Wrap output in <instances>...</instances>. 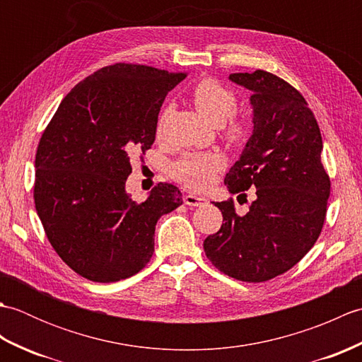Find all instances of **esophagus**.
Returning a JSON list of instances; mask_svg holds the SVG:
<instances>
[{
    "instance_id": "1",
    "label": "esophagus",
    "mask_w": 362,
    "mask_h": 362,
    "mask_svg": "<svg viewBox=\"0 0 362 362\" xmlns=\"http://www.w3.org/2000/svg\"><path fill=\"white\" fill-rule=\"evenodd\" d=\"M183 202H185V205H189V206H201L206 202V199L202 197V196H196V194H185L183 196Z\"/></svg>"
}]
</instances>
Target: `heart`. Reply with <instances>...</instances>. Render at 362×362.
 <instances>
[{"label": "heart", "instance_id": "b5f03b06", "mask_svg": "<svg viewBox=\"0 0 362 362\" xmlns=\"http://www.w3.org/2000/svg\"><path fill=\"white\" fill-rule=\"evenodd\" d=\"M197 112L213 124H221L222 132L232 143H243L249 138L252 124L247 117L236 115V95L216 79L206 78L197 82L189 93ZM166 112L160 115L157 135L163 134ZM226 166V158L221 152H188L174 161L171 174L177 182L189 189L202 191L214 180V177Z\"/></svg>", "mask_w": 362, "mask_h": 362}]
</instances>
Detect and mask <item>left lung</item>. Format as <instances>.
Segmentation results:
<instances>
[{"label":"left lung","instance_id":"left-lung-1","mask_svg":"<svg viewBox=\"0 0 362 362\" xmlns=\"http://www.w3.org/2000/svg\"><path fill=\"white\" fill-rule=\"evenodd\" d=\"M252 90L253 134L224 183L255 201L238 214L233 199L214 205L221 228L204 241L211 264L232 279L261 283L296 266L317 241L327 218L329 175L320 160L322 135L297 88L269 71L230 74Z\"/></svg>","mask_w":362,"mask_h":362}]
</instances>
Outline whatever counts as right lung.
Wrapping results in <instances>:
<instances>
[{
	"label": "right lung",
	"instance_id": "1",
	"mask_svg": "<svg viewBox=\"0 0 362 362\" xmlns=\"http://www.w3.org/2000/svg\"><path fill=\"white\" fill-rule=\"evenodd\" d=\"M187 73L113 64L73 87L35 153L34 202L52 249L76 274L112 283L140 272L156 224L182 205L180 189L157 183L138 204L126 193L130 156L151 149L160 107Z\"/></svg>",
	"mask_w": 362,
	"mask_h": 362
}]
</instances>
